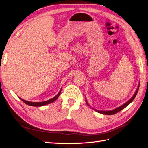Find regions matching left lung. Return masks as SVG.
<instances>
[{"label": "left lung", "instance_id": "1", "mask_svg": "<svg viewBox=\"0 0 148 148\" xmlns=\"http://www.w3.org/2000/svg\"><path fill=\"white\" fill-rule=\"evenodd\" d=\"M139 85H140V83L139 84L138 87H137L135 94H134V96L132 97V98H131V99H130L129 101H128L127 102V103L123 104V105H121V106H120V107L117 108H116V109H114V110H111V111H99V110H95V111H96L97 112L99 113H101V114H107V115H111V114H115V113H118V112H119V111H120L121 110H122L123 109V108L127 107V106H128V105H129V104H130L131 103H132V102L133 101V100H134V99H135L136 95H137V92H138L139 88ZM86 103H87V104L88 106V104L87 103V101H86Z\"/></svg>", "mask_w": 148, "mask_h": 148}]
</instances>
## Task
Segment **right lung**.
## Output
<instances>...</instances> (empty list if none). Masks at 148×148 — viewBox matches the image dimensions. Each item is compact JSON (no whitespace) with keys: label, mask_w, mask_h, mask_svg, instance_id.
I'll return each instance as SVG.
<instances>
[{"label":"right lung","mask_w":148,"mask_h":148,"mask_svg":"<svg viewBox=\"0 0 148 148\" xmlns=\"http://www.w3.org/2000/svg\"><path fill=\"white\" fill-rule=\"evenodd\" d=\"M61 90L60 92H59V93L56 95V96L55 97H54L53 98H52V99H49V100H47L46 101L40 102V103H36V102L27 101H25L24 99H21V98H20V99H21V100L23 102H24L25 104H27V105H29V106H45V105H46V104L53 103L54 101H55L58 98V97L60 96V95L61 94Z\"/></svg>","instance_id":"right-lung-1"}]
</instances>
